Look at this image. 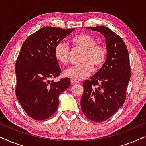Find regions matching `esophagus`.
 I'll use <instances>...</instances> for the list:
<instances>
[{
    "label": "esophagus",
    "instance_id": "obj_1",
    "mask_svg": "<svg viewBox=\"0 0 146 146\" xmlns=\"http://www.w3.org/2000/svg\"><path fill=\"white\" fill-rule=\"evenodd\" d=\"M71 83L72 84V85H75V84H78V83H79L78 81H76V80L71 79Z\"/></svg>",
    "mask_w": 146,
    "mask_h": 146
}]
</instances>
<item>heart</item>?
Segmentation results:
<instances>
[{"mask_svg":"<svg viewBox=\"0 0 146 146\" xmlns=\"http://www.w3.org/2000/svg\"><path fill=\"white\" fill-rule=\"evenodd\" d=\"M74 46L84 50L81 64L72 65L63 71V75L74 80H81L89 76L96 69L103 66L107 58V50L104 46L96 44L93 36L85 33L76 35L71 39ZM70 52L64 42L57 43L54 49V56L57 61L65 65L69 62Z\"/></svg>","mask_w":146,"mask_h":146,"instance_id":"obj_1","label":"heart"}]
</instances>
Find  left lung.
<instances>
[{
  "label": "left lung",
  "instance_id": "1",
  "mask_svg": "<svg viewBox=\"0 0 146 146\" xmlns=\"http://www.w3.org/2000/svg\"><path fill=\"white\" fill-rule=\"evenodd\" d=\"M105 38L107 58L97 73L83 82L81 100L83 114L96 122L105 121L124 103L130 79V64L126 44L122 39L103 26L88 27Z\"/></svg>",
  "mask_w": 146,
  "mask_h": 146
}]
</instances>
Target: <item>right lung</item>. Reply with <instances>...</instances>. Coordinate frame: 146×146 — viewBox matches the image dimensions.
Listing matches in <instances>:
<instances>
[{
  "label": "right lung",
  "instance_id": "obj_1",
  "mask_svg": "<svg viewBox=\"0 0 146 146\" xmlns=\"http://www.w3.org/2000/svg\"><path fill=\"white\" fill-rule=\"evenodd\" d=\"M75 28H41L27 38L16 62V96L24 111L36 120L48 119L56 112L59 95L70 86L69 78L55 82L61 68L54 56L57 43Z\"/></svg>",
  "mask_w": 146,
  "mask_h": 146
}]
</instances>
